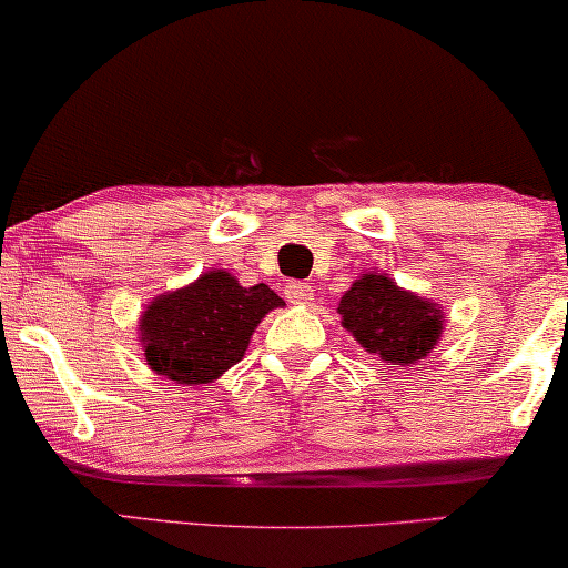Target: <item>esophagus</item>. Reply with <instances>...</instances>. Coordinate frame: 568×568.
<instances>
[{"label": "esophagus", "mask_w": 568, "mask_h": 568, "mask_svg": "<svg viewBox=\"0 0 568 568\" xmlns=\"http://www.w3.org/2000/svg\"><path fill=\"white\" fill-rule=\"evenodd\" d=\"M284 297L286 302H292V305H307L310 300H313V290L305 282H290L284 286Z\"/></svg>", "instance_id": "esophagus-1"}]
</instances>
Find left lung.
<instances>
[{
    "instance_id": "left-lung-1",
    "label": "left lung",
    "mask_w": 568,
    "mask_h": 568,
    "mask_svg": "<svg viewBox=\"0 0 568 568\" xmlns=\"http://www.w3.org/2000/svg\"><path fill=\"white\" fill-rule=\"evenodd\" d=\"M338 315L364 352L400 367L429 356L445 331L437 302L400 290L385 274L356 278L352 290L341 297Z\"/></svg>"
}]
</instances>
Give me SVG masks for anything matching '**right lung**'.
Wrapping results in <instances>:
<instances>
[{
    "mask_svg": "<svg viewBox=\"0 0 568 568\" xmlns=\"http://www.w3.org/2000/svg\"><path fill=\"white\" fill-rule=\"evenodd\" d=\"M282 305L266 284L240 286L230 271H206L146 305L139 321L146 364L178 385L212 383L243 359L255 325Z\"/></svg>",
    "mask_w": 568,
    "mask_h": 568,
    "instance_id": "obj_1",
    "label": "right lung"
}]
</instances>
